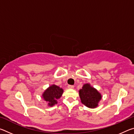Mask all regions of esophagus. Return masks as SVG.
Returning <instances> with one entry per match:
<instances>
[{
	"instance_id": "obj_1",
	"label": "esophagus",
	"mask_w": 134,
	"mask_h": 134,
	"mask_svg": "<svg viewBox=\"0 0 134 134\" xmlns=\"http://www.w3.org/2000/svg\"><path fill=\"white\" fill-rule=\"evenodd\" d=\"M74 86L73 85H69L67 86V87L69 88V89H73Z\"/></svg>"
}]
</instances>
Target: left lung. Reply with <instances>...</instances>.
I'll use <instances>...</instances> for the list:
<instances>
[{
	"label": "left lung",
	"instance_id": "left-lung-1",
	"mask_svg": "<svg viewBox=\"0 0 134 134\" xmlns=\"http://www.w3.org/2000/svg\"><path fill=\"white\" fill-rule=\"evenodd\" d=\"M79 96L81 103L89 108H95L98 106L102 99V95L90 84H85L79 90Z\"/></svg>",
	"mask_w": 134,
	"mask_h": 134
}]
</instances>
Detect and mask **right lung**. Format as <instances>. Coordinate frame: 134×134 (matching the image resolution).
Listing matches in <instances>:
<instances>
[{
    "label": "right lung",
    "mask_w": 134,
    "mask_h": 134,
    "mask_svg": "<svg viewBox=\"0 0 134 134\" xmlns=\"http://www.w3.org/2000/svg\"><path fill=\"white\" fill-rule=\"evenodd\" d=\"M63 89L59 86L53 85L45 90L42 95L44 100L48 102V106H53L57 103V99L62 96Z\"/></svg>",
    "instance_id": "right-lung-1"
}]
</instances>
